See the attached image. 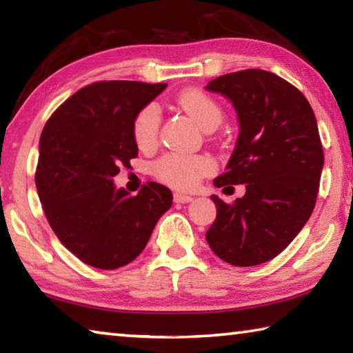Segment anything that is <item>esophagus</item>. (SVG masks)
<instances>
[{
	"instance_id": "1",
	"label": "esophagus",
	"mask_w": 353,
	"mask_h": 353,
	"mask_svg": "<svg viewBox=\"0 0 353 353\" xmlns=\"http://www.w3.org/2000/svg\"><path fill=\"white\" fill-rule=\"evenodd\" d=\"M193 201V196H188L185 193H174V202L177 204H187V202Z\"/></svg>"
}]
</instances>
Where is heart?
<instances>
[{
    "label": "heart",
    "instance_id": "b5f03b06",
    "mask_svg": "<svg viewBox=\"0 0 353 353\" xmlns=\"http://www.w3.org/2000/svg\"><path fill=\"white\" fill-rule=\"evenodd\" d=\"M177 105L198 124L201 129H216L223 121V109L210 94L187 88L179 93ZM160 126V110L155 104H148L140 109L132 121V135L137 146L143 151L157 145ZM214 170L213 160L208 155H183L166 154L154 165V172L160 181L177 188H191L201 181V177L212 174Z\"/></svg>",
    "mask_w": 353,
    "mask_h": 353
}]
</instances>
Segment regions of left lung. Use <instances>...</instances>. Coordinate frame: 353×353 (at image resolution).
<instances>
[{"mask_svg":"<svg viewBox=\"0 0 353 353\" xmlns=\"http://www.w3.org/2000/svg\"><path fill=\"white\" fill-rule=\"evenodd\" d=\"M207 90L234 105L240 134L214 187L246 183L232 205L212 196L210 249L234 266L272 260L294 240L318 198L324 152L312 105L294 85L265 70L219 76Z\"/></svg>","mask_w":353,"mask_h":353,"instance_id":"1","label":"left lung"}]
</instances>
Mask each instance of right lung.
<instances>
[{"label":"right lung","instance_id":"add662e5","mask_svg":"<svg viewBox=\"0 0 353 353\" xmlns=\"http://www.w3.org/2000/svg\"><path fill=\"white\" fill-rule=\"evenodd\" d=\"M166 83L94 82L70 97L45 124L35 185L48 223L71 254L98 270H117L141 254L170 188L148 182L139 194L117 188L119 166L139 146L132 121Z\"/></svg>","mask_w":353,"mask_h":353}]
</instances>
